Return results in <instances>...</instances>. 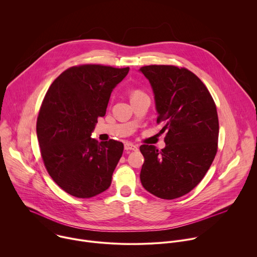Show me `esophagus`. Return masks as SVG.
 Segmentation results:
<instances>
[{"instance_id": "1", "label": "esophagus", "mask_w": 257, "mask_h": 257, "mask_svg": "<svg viewBox=\"0 0 257 257\" xmlns=\"http://www.w3.org/2000/svg\"><path fill=\"white\" fill-rule=\"evenodd\" d=\"M124 150L125 151H138V147L132 143L124 144Z\"/></svg>"}]
</instances>
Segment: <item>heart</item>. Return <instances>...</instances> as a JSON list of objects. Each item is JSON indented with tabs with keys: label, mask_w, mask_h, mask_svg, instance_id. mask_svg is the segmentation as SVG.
Wrapping results in <instances>:
<instances>
[{
	"label": "heart",
	"mask_w": 257,
	"mask_h": 257,
	"mask_svg": "<svg viewBox=\"0 0 257 257\" xmlns=\"http://www.w3.org/2000/svg\"><path fill=\"white\" fill-rule=\"evenodd\" d=\"M141 95H145V93H144L142 90H140V89H135V90H133L132 93H131V98L139 97V96H141Z\"/></svg>",
	"instance_id": "b5f03b06"
}]
</instances>
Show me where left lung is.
Returning a JSON list of instances; mask_svg holds the SVG:
<instances>
[{"label": "left lung", "instance_id": "1", "mask_svg": "<svg viewBox=\"0 0 257 257\" xmlns=\"http://www.w3.org/2000/svg\"><path fill=\"white\" fill-rule=\"evenodd\" d=\"M149 79L163 124L166 148L143 145L141 182L151 194L167 200L192 191L204 178L218 150L219 120L208 88L193 72L174 65L140 69Z\"/></svg>", "mask_w": 257, "mask_h": 257}]
</instances>
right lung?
<instances>
[{
    "instance_id": "1",
    "label": "right lung",
    "mask_w": 257,
    "mask_h": 257,
    "mask_svg": "<svg viewBox=\"0 0 257 257\" xmlns=\"http://www.w3.org/2000/svg\"><path fill=\"white\" fill-rule=\"evenodd\" d=\"M130 68L81 64L63 71L50 85L37 117V138L44 166L53 181L77 198L107 190L123 144L91 139L104 116L112 89Z\"/></svg>"
}]
</instances>
